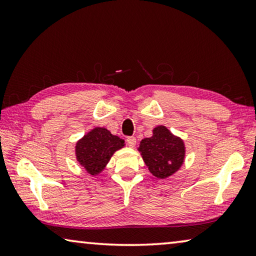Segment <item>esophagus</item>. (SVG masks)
<instances>
[{
  "label": "esophagus",
  "mask_w": 256,
  "mask_h": 256,
  "mask_svg": "<svg viewBox=\"0 0 256 256\" xmlns=\"http://www.w3.org/2000/svg\"><path fill=\"white\" fill-rule=\"evenodd\" d=\"M126 144L128 146H131V148H133L134 146L136 144V138L134 136H128L126 138Z\"/></svg>",
  "instance_id": "obj_1"
}]
</instances>
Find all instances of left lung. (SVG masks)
I'll return each mask as SVG.
<instances>
[{"instance_id":"1","label":"left lung","mask_w":256,"mask_h":256,"mask_svg":"<svg viewBox=\"0 0 256 256\" xmlns=\"http://www.w3.org/2000/svg\"><path fill=\"white\" fill-rule=\"evenodd\" d=\"M150 172L158 178H166L178 170L184 160L185 148L180 138L164 126H157L154 136L140 142L138 148Z\"/></svg>"}]
</instances>
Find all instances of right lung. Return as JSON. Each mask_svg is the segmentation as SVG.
Listing matches in <instances>:
<instances>
[{
  "mask_svg": "<svg viewBox=\"0 0 256 256\" xmlns=\"http://www.w3.org/2000/svg\"><path fill=\"white\" fill-rule=\"evenodd\" d=\"M124 146V141L112 136L108 130L96 128L76 144V159L92 175L100 172L116 150Z\"/></svg>",
  "mask_w": 256,
  "mask_h": 256,
  "instance_id": "1",
  "label": "right lung"
}]
</instances>
